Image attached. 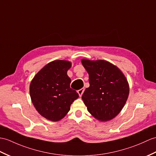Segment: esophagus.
Masks as SVG:
<instances>
[{"mask_svg": "<svg viewBox=\"0 0 156 156\" xmlns=\"http://www.w3.org/2000/svg\"><path fill=\"white\" fill-rule=\"evenodd\" d=\"M77 92H78V93L79 96L81 97L82 95V94L84 93V88H82V89H80V90H78Z\"/></svg>", "mask_w": 156, "mask_h": 156, "instance_id": "1", "label": "esophagus"}]
</instances>
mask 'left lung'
<instances>
[{
    "mask_svg": "<svg viewBox=\"0 0 156 156\" xmlns=\"http://www.w3.org/2000/svg\"><path fill=\"white\" fill-rule=\"evenodd\" d=\"M89 75L90 86L82 99L88 111L98 120L107 122L116 116L128 100L129 87L119 68L104 60L82 59Z\"/></svg>",
    "mask_w": 156,
    "mask_h": 156,
    "instance_id": "8db88e82",
    "label": "left lung"
}]
</instances>
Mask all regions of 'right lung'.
Here are the masks:
<instances>
[{
  "label": "right lung",
  "instance_id": "1",
  "mask_svg": "<svg viewBox=\"0 0 156 156\" xmlns=\"http://www.w3.org/2000/svg\"><path fill=\"white\" fill-rule=\"evenodd\" d=\"M72 66L69 61L50 62L34 76L30 84V96L36 110L48 120L57 122L70 110V106L79 97L70 88L71 79L67 72Z\"/></svg>",
  "mask_w": 156,
  "mask_h": 156
}]
</instances>
